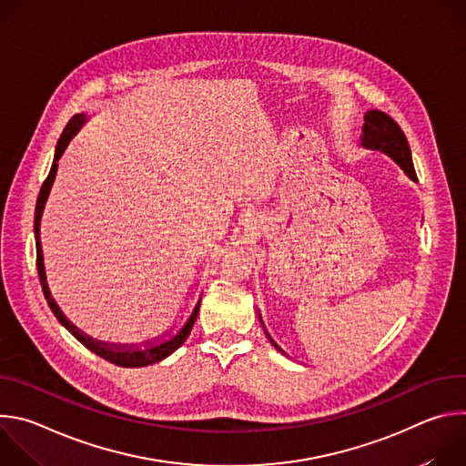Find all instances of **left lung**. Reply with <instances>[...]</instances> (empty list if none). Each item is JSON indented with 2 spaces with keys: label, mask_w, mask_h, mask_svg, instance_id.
Returning a JSON list of instances; mask_svg holds the SVG:
<instances>
[{
  "label": "left lung",
  "mask_w": 466,
  "mask_h": 466,
  "mask_svg": "<svg viewBox=\"0 0 466 466\" xmlns=\"http://www.w3.org/2000/svg\"><path fill=\"white\" fill-rule=\"evenodd\" d=\"M361 146L365 149H372V151H380L387 157H390L398 166H400L404 169V173L413 180L417 182V173H415V167H413V160H411V149H410V144H408V138L402 132V128L398 127V123L387 116L385 112L381 110H369L365 114V123H363V135H361ZM258 319L263 326V319L261 315L258 313ZM263 331L265 336L269 338V341L275 345L277 350H280L282 354H286L269 336V331L265 329L263 326Z\"/></svg>",
  "instance_id": "left-lung-1"
}]
</instances>
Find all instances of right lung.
I'll use <instances>...</instances> for the list:
<instances>
[{"mask_svg":"<svg viewBox=\"0 0 466 466\" xmlns=\"http://www.w3.org/2000/svg\"><path fill=\"white\" fill-rule=\"evenodd\" d=\"M86 121V116L85 114H76L68 125H66V128L62 130V137L58 138L56 142V147H55V158H53V164H51V169H49V175L47 178L44 180L42 184V189L38 193V198H36V210H35V241H36V268H38V277H40V284H42V291H44V297L51 308V311L55 313V317L58 319V322L70 331V334L79 341L83 343L88 350H92L94 354H97L99 358L114 363V365H119V367H146V365H153V363H158L162 360H166L167 356H171L184 341L186 338L189 336V331L193 328V322L197 319V313H198V308H201V299L203 295L198 297L197 304L193 306L187 320L175 331V334L171 336H162V338H155L153 341H146L144 347L140 345H110V343H105V341H97L90 336H86L85 331H81L72 320L66 319V315L62 313V309L58 308V304L53 300L51 297V291H49V286H47V279H46V268H44V252H42V243H40V221H42V214H44V207H46V201L49 197V191H51V186H53V180H55V175H56V167H58V158L62 157L64 149L68 147L70 140L77 135V130L83 127V123Z\"/></svg>","mask_w":466,"mask_h":466,"instance_id":"1","label":"right lung"}]
</instances>
